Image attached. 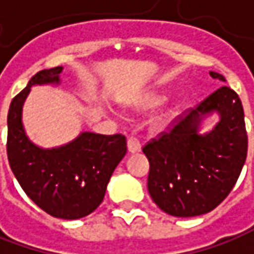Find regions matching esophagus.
I'll return each instance as SVG.
<instances>
[{
	"label": "esophagus",
	"mask_w": 254,
	"mask_h": 254,
	"mask_svg": "<svg viewBox=\"0 0 254 254\" xmlns=\"http://www.w3.org/2000/svg\"><path fill=\"white\" fill-rule=\"evenodd\" d=\"M140 149H142L140 142H139L136 137H129V139H127V152H129V153H139Z\"/></svg>",
	"instance_id": "obj_1"
}]
</instances>
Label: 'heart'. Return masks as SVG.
Wrapping results in <instances>:
<instances>
[{"label": "heart", "mask_w": 254, "mask_h": 254, "mask_svg": "<svg viewBox=\"0 0 254 254\" xmlns=\"http://www.w3.org/2000/svg\"><path fill=\"white\" fill-rule=\"evenodd\" d=\"M163 100H164V97L160 95V94L147 95V97L142 98V100L136 104V110L137 111L153 110V108H156L157 105H160V104H162ZM171 115H173V111L171 110L163 111L162 114H159V115L152 121V129L156 130V132L163 130L164 127L169 125V122H170V119H171Z\"/></svg>", "instance_id": "b5f03b06"}]
</instances>
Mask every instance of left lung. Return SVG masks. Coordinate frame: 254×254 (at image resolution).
Wrapping results in <instances>:
<instances>
[{
	"label": "left lung",
	"instance_id": "8db88e82",
	"mask_svg": "<svg viewBox=\"0 0 254 254\" xmlns=\"http://www.w3.org/2000/svg\"><path fill=\"white\" fill-rule=\"evenodd\" d=\"M212 78L226 81L219 73ZM218 113L220 121L205 134L203 119ZM150 170L149 194L166 214L190 218L219 205L239 179L248 154V133L241 98L223 85L195 110L177 121L170 132L143 147Z\"/></svg>",
	"mask_w": 254,
	"mask_h": 254
}]
</instances>
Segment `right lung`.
<instances>
[{
    "label": "right lung",
    "mask_w": 254,
    "mask_h": 254,
    "mask_svg": "<svg viewBox=\"0 0 254 254\" xmlns=\"http://www.w3.org/2000/svg\"><path fill=\"white\" fill-rule=\"evenodd\" d=\"M63 67L42 70L11 102L6 153L13 176L26 195L49 215L80 219L104 199L111 176L127 154L124 135L81 132L68 143L43 149L28 137L22 108L33 85L60 84Z\"/></svg>",
    "instance_id": "obj_1"
}]
</instances>
